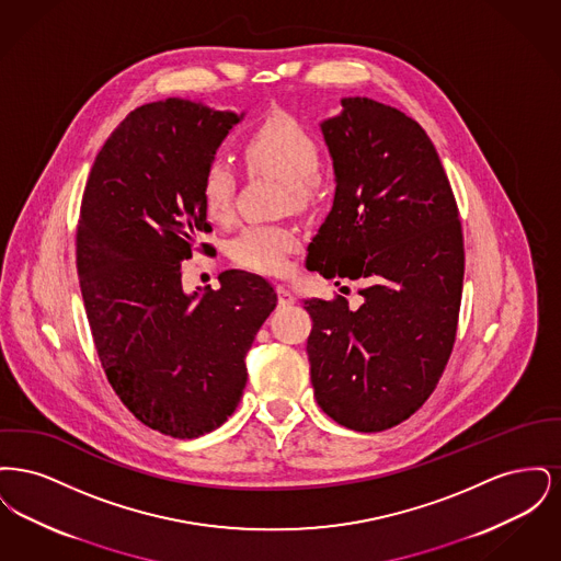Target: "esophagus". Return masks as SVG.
Here are the masks:
<instances>
[{"label": "esophagus", "mask_w": 561, "mask_h": 561, "mask_svg": "<svg viewBox=\"0 0 561 561\" xmlns=\"http://www.w3.org/2000/svg\"><path fill=\"white\" fill-rule=\"evenodd\" d=\"M277 298H279V305L282 307H288V305H293L294 300V294L288 286H277Z\"/></svg>", "instance_id": "34e87169"}]
</instances>
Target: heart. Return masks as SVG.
Here are the masks:
<instances>
[{
  "mask_svg": "<svg viewBox=\"0 0 561 561\" xmlns=\"http://www.w3.org/2000/svg\"><path fill=\"white\" fill-rule=\"evenodd\" d=\"M243 160L252 170L271 172L286 183L296 206H307L318 191L321 151L318 140L294 117L275 113L263 119L243 140ZM199 195L214 220H227L233 210V168L214 158L202 172ZM298 245V236L282 225H248L233 238L229 252L243 268L277 275L288 267V254Z\"/></svg>",
  "mask_w": 561,
  "mask_h": 561,
  "instance_id": "b5f03b06",
  "label": "heart"
}]
</instances>
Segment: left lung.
<instances>
[{"label":"left lung","instance_id":"left-lung-1","mask_svg":"<svg viewBox=\"0 0 561 561\" xmlns=\"http://www.w3.org/2000/svg\"><path fill=\"white\" fill-rule=\"evenodd\" d=\"M341 105L320 124L336 191L307 268L359 279L364 300L351 309L341 294L305 298L313 320L307 355L321 410L374 433L410 419L444 374L465 248L450 181L421 124L366 96Z\"/></svg>","mask_w":561,"mask_h":561}]
</instances>
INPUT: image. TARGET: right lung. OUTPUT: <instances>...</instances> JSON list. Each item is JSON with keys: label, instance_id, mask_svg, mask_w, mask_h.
<instances>
[{"label": "right lung", "instance_id": "add662e5", "mask_svg": "<svg viewBox=\"0 0 561 561\" xmlns=\"http://www.w3.org/2000/svg\"><path fill=\"white\" fill-rule=\"evenodd\" d=\"M241 117L183 99L134 108L81 199L78 275L103 370L142 425L179 439L233 414L245 353L277 305L267 279L248 271H225L220 288L202 294L181 279L197 236L213 231L202 172Z\"/></svg>", "mask_w": 561, "mask_h": 561}]
</instances>
